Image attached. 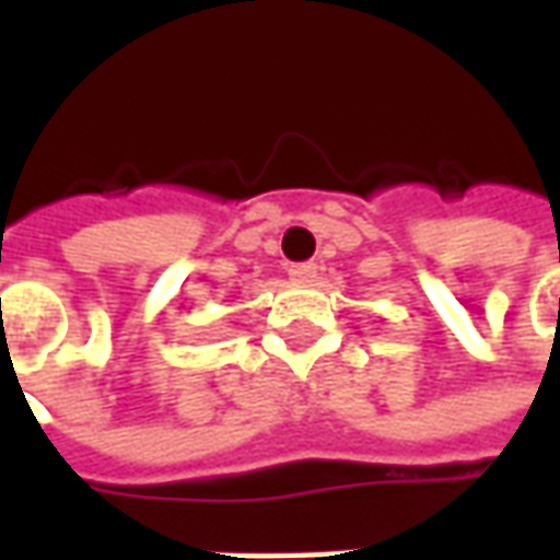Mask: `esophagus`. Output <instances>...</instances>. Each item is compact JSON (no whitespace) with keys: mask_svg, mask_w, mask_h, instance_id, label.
Listing matches in <instances>:
<instances>
[{"mask_svg":"<svg viewBox=\"0 0 560 560\" xmlns=\"http://www.w3.org/2000/svg\"><path fill=\"white\" fill-rule=\"evenodd\" d=\"M317 272V264L315 260H305V264H291V269H288V276L296 281H308L315 279Z\"/></svg>","mask_w":560,"mask_h":560,"instance_id":"esophagus-1","label":"esophagus"}]
</instances>
